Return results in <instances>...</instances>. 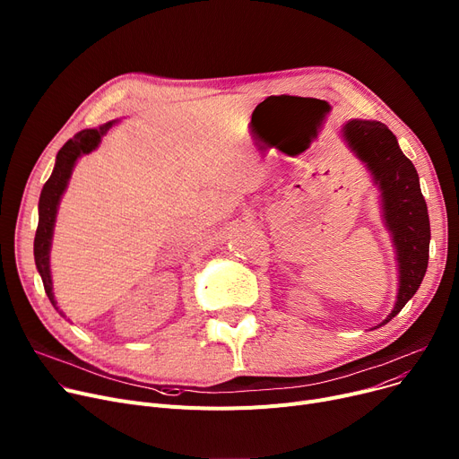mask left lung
I'll list each match as a JSON object with an SVG mask.
<instances>
[{"instance_id":"8db88e82","label":"left lung","mask_w":459,"mask_h":459,"mask_svg":"<svg viewBox=\"0 0 459 459\" xmlns=\"http://www.w3.org/2000/svg\"><path fill=\"white\" fill-rule=\"evenodd\" d=\"M341 137L378 186L382 219L396 254L398 292L393 311L382 325L374 326L380 328L413 299L426 274L429 252L428 207L413 163L402 153L396 137L385 124L352 118L342 124Z\"/></svg>"}]
</instances>
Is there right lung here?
<instances>
[{"instance_id": "obj_1", "label": "right lung", "mask_w": 459, "mask_h": 459, "mask_svg": "<svg viewBox=\"0 0 459 459\" xmlns=\"http://www.w3.org/2000/svg\"><path fill=\"white\" fill-rule=\"evenodd\" d=\"M117 122L118 120H111L107 124H101L100 127L83 129V131H79L74 139H70L59 150L57 159H56V167H53V172H51L49 179L46 181V185L42 186V193H40L39 228H37V235H35V264H37V271L42 278L44 290L48 294L49 302L63 316H65V313L57 307L56 294H53L51 268H49V250H51V240H53V230H56L59 204L66 191L68 181L72 178V172H74V167L77 160L83 155L94 152L100 146L103 134L109 131Z\"/></svg>"}]
</instances>
